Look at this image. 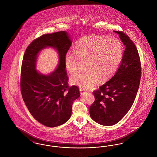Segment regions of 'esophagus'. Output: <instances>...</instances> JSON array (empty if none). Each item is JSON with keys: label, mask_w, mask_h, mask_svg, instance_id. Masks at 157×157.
Masks as SVG:
<instances>
[{"label": "esophagus", "mask_w": 157, "mask_h": 157, "mask_svg": "<svg viewBox=\"0 0 157 157\" xmlns=\"http://www.w3.org/2000/svg\"><path fill=\"white\" fill-rule=\"evenodd\" d=\"M80 90V91H81V95H85V94H86V92L83 91L82 88H80V90Z\"/></svg>", "instance_id": "1"}]
</instances>
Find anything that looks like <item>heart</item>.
<instances>
[{
  "mask_svg": "<svg viewBox=\"0 0 157 157\" xmlns=\"http://www.w3.org/2000/svg\"><path fill=\"white\" fill-rule=\"evenodd\" d=\"M124 46L117 38L108 36H86L75 45V51L69 50L65 55V65L71 73L77 72L86 62L82 72L73 75L71 82L85 90L92 88L98 79L109 80L115 74L124 56Z\"/></svg>",
  "mask_w": 157,
  "mask_h": 157,
  "instance_id": "obj_1",
  "label": "heart"
}]
</instances>
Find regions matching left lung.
<instances>
[{"instance_id": "8db88e82", "label": "left lung", "mask_w": 157, "mask_h": 157, "mask_svg": "<svg viewBox=\"0 0 157 157\" xmlns=\"http://www.w3.org/2000/svg\"><path fill=\"white\" fill-rule=\"evenodd\" d=\"M113 32L119 35L125 46L122 60L112 78L93 92L95 99L90 107L91 118L105 126L116 124L129 111L141 75V60L134 43L124 32Z\"/></svg>"}]
</instances>
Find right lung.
<instances>
[{
	"mask_svg": "<svg viewBox=\"0 0 157 157\" xmlns=\"http://www.w3.org/2000/svg\"><path fill=\"white\" fill-rule=\"evenodd\" d=\"M72 42L65 31L44 34L33 40L26 48L21 73L23 99L35 120L48 127L59 126L69 120L73 102L80 96L79 88L69 86L65 55ZM49 46L59 53L60 64L51 74L44 75L36 70L38 53Z\"/></svg>",
	"mask_w": 157,
	"mask_h": 157,
	"instance_id": "right-lung-1",
	"label": "right lung"
}]
</instances>
